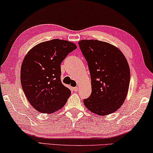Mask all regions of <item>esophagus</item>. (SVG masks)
<instances>
[{
  "label": "esophagus",
  "mask_w": 153,
  "mask_h": 153,
  "mask_svg": "<svg viewBox=\"0 0 153 153\" xmlns=\"http://www.w3.org/2000/svg\"><path fill=\"white\" fill-rule=\"evenodd\" d=\"M72 90L74 91H77L79 90V88H78V87H74V88H72Z\"/></svg>",
  "instance_id": "esophagus-1"
}]
</instances>
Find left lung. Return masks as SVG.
Wrapping results in <instances>:
<instances>
[{"instance_id": "obj_1", "label": "left lung", "mask_w": 153, "mask_h": 153, "mask_svg": "<svg viewBox=\"0 0 153 153\" xmlns=\"http://www.w3.org/2000/svg\"><path fill=\"white\" fill-rule=\"evenodd\" d=\"M79 46L90 70L91 93L85 106L99 116L111 114L123 104L130 83L125 57L116 46L96 39L81 40Z\"/></svg>"}]
</instances>
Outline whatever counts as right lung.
<instances>
[{
	"label": "right lung",
	"mask_w": 153,
	"mask_h": 153,
	"mask_svg": "<svg viewBox=\"0 0 153 153\" xmlns=\"http://www.w3.org/2000/svg\"><path fill=\"white\" fill-rule=\"evenodd\" d=\"M76 48L72 42L55 39L37 44L26 55L21 67V85L37 111L52 114L66 103L71 91L61 81V63Z\"/></svg>",
	"instance_id": "1"
}]
</instances>
